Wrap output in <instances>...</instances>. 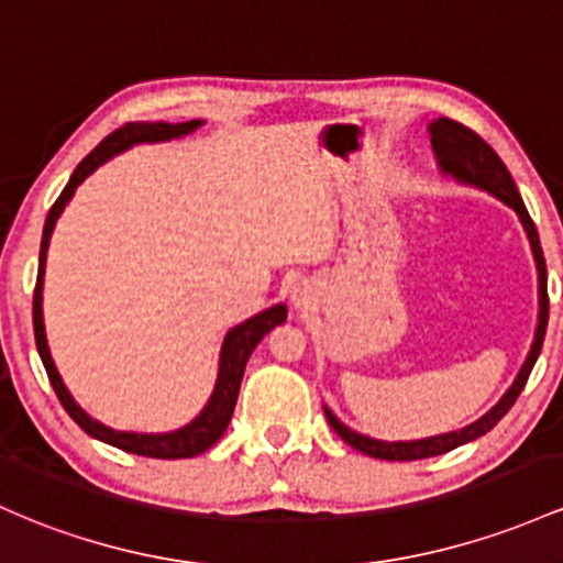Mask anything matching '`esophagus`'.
<instances>
[{
  "instance_id": "1",
  "label": "esophagus",
  "mask_w": 563,
  "mask_h": 563,
  "mask_svg": "<svg viewBox=\"0 0 563 563\" xmlns=\"http://www.w3.org/2000/svg\"><path fill=\"white\" fill-rule=\"evenodd\" d=\"M291 301L296 307H310L314 301V286L310 280H299L291 288Z\"/></svg>"
}]
</instances>
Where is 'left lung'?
Wrapping results in <instances>:
<instances>
[{
	"label": "left lung",
	"instance_id": "obj_1",
	"mask_svg": "<svg viewBox=\"0 0 563 563\" xmlns=\"http://www.w3.org/2000/svg\"><path fill=\"white\" fill-rule=\"evenodd\" d=\"M430 141H432V150H435L438 165L446 176L456 178L462 184H471V187H478L489 195L503 200L505 206H510L512 211L518 213L521 219L523 230H527L529 243H532V253H534V262H537V280H540V314H537V331H534V342L532 350H529L527 361H523L521 372H518L512 385L508 387V393L492 406L489 411L484 413L481 419L467 424L462 430H452V432H441V435H430V438H419V441H376V438L363 435V432L350 430L347 424L339 422L336 413H333L329 406H323L325 419L336 435L342 438L344 443H350L352 449L357 452L376 456V460H390V462H411V460H428V456H438V454H446L452 449L462 446V443H471L475 438L486 435L505 413L510 411V406L516 404V398L521 395L523 385H527L529 374H532L537 357H540L542 350V339H545V329H548V269H545V256H542V245H540V234H537V227L529 216L527 206H523L521 195H518L516 181L505 168L503 159L497 157V152L481 139L478 133H473L471 128H465L462 122L449 120V117H438V120L430 122Z\"/></svg>",
	"mask_w": 563,
	"mask_h": 563
}]
</instances>
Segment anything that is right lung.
I'll use <instances>...</instances> for the list:
<instances>
[{"label":"right lung","mask_w":563,"mask_h":563,"mask_svg":"<svg viewBox=\"0 0 563 563\" xmlns=\"http://www.w3.org/2000/svg\"><path fill=\"white\" fill-rule=\"evenodd\" d=\"M202 125V120H189V122H128L120 131H114L101 144L92 150L82 163L77 165V170L71 173L69 184L60 191L58 200L53 202L51 213L45 219V230H42V245H40V272H36V288H34V339L36 350H40L42 363H45V372L51 376V385L55 395H58L60 406L69 411V417L79 424L88 435L98 438V441L109 443V446L122 449V452L141 454V456H154V460H187V456H197L213 446L221 435H224L227 424H230L234 404H238L240 382H243L245 363H249L251 352L256 350V344L262 342L275 325L286 323V305H275L269 310L253 314L245 323L234 325L232 331H227L224 344H221V357H219V374H216V385L211 398H208L206 409L197 413L189 424L184 428L170 430V432H125V430H111L107 424H101L98 419H92L88 411L79 409L77 400L71 398V393L66 390L64 379H60L58 368H55L51 347H47L45 336V320H42V283H45V262H47V245H51L55 221L64 213L66 202L71 200L74 191L79 184L90 176L98 165H103L114 154L131 150L135 144H157V141H170L189 135L191 131Z\"/></svg>","instance_id":"obj_1"}]
</instances>
